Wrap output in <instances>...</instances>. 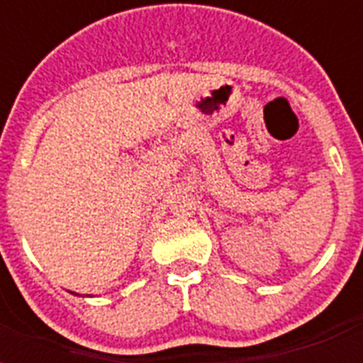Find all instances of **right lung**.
<instances>
[{"label":"right lung","instance_id":"1","mask_svg":"<svg viewBox=\"0 0 363 363\" xmlns=\"http://www.w3.org/2000/svg\"><path fill=\"white\" fill-rule=\"evenodd\" d=\"M75 296H77V294H75Z\"/></svg>","mask_w":363,"mask_h":363}]
</instances>
